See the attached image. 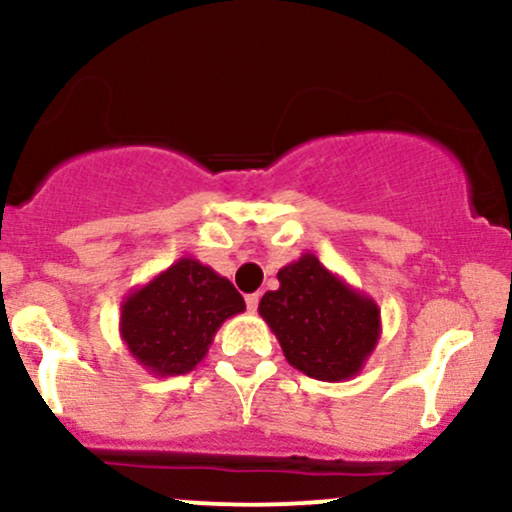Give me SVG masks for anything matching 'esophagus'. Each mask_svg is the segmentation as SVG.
Segmentation results:
<instances>
[{
	"instance_id": "1",
	"label": "esophagus",
	"mask_w": 512,
	"mask_h": 512,
	"mask_svg": "<svg viewBox=\"0 0 512 512\" xmlns=\"http://www.w3.org/2000/svg\"><path fill=\"white\" fill-rule=\"evenodd\" d=\"M245 303H248L250 313H255L257 305H260V293H250V296H245Z\"/></svg>"
}]
</instances>
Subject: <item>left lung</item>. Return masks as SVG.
Wrapping results in <instances>:
<instances>
[{
  "label": "left lung",
  "instance_id": "8db88e82",
  "mask_svg": "<svg viewBox=\"0 0 512 512\" xmlns=\"http://www.w3.org/2000/svg\"><path fill=\"white\" fill-rule=\"evenodd\" d=\"M276 279L279 289L264 293L257 310L286 361L325 383L361 373L383 332L378 303L330 272L313 252L281 267Z\"/></svg>",
  "mask_w": 512,
  "mask_h": 512
}]
</instances>
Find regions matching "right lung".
<instances>
[{
	"label": "right lung",
	"mask_w": 512,
	"mask_h": 512,
	"mask_svg": "<svg viewBox=\"0 0 512 512\" xmlns=\"http://www.w3.org/2000/svg\"><path fill=\"white\" fill-rule=\"evenodd\" d=\"M245 301L226 276L195 257H180L120 308V337L139 366L156 378L185 375L207 356L214 334Z\"/></svg>",
	"instance_id": "obj_1"
}]
</instances>
